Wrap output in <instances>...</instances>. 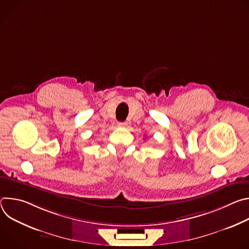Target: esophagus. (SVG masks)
<instances>
[{
  "label": "esophagus",
  "mask_w": 249,
  "mask_h": 249,
  "mask_svg": "<svg viewBox=\"0 0 249 249\" xmlns=\"http://www.w3.org/2000/svg\"><path fill=\"white\" fill-rule=\"evenodd\" d=\"M117 126H118V127H126V126H127V123H126V122H118V123H117Z\"/></svg>",
  "instance_id": "esophagus-1"
}]
</instances>
